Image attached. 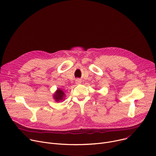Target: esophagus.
I'll return each mask as SVG.
<instances>
[{
    "label": "esophagus",
    "instance_id": "obj_1",
    "mask_svg": "<svg viewBox=\"0 0 156 156\" xmlns=\"http://www.w3.org/2000/svg\"><path fill=\"white\" fill-rule=\"evenodd\" d=\"M76 83L77 84H80V83H81V80H80V79H77V80H76Z\"/></svg>",
    "mask_w": 156,
    "mask_h": 156
}]
</instances>
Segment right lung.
Masks as SVG:
<instances>
[{
    "label": "right lung",
    "mask_w": 156,
    "mask_h": 156,
    "mask_svg": "<svg viewBox=\"0 0 156 156\" xmlns=\"http://www.w3.org/2000/svg\"><path fill=\"white\" fill-rule=\"evenodd\" d=\"M65 96L66 95L64 91L61 90L60 89H58L53 95V98L56 100V101H60L64 100Z\"/></svg>",
    "instance_id": "add662e5"
}]
</instances>
